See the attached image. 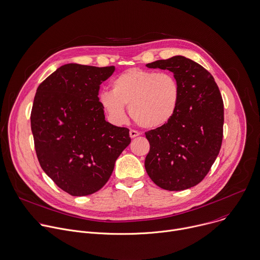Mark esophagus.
Instances as JSON below:
<instances>
[{
    "label": "esophagus",
    "instance_id": "esophagus-1",
    "mask_svg": "<svg viewBox=\"0 0 260 260\" xmlns=\"http://www.w3.org/2000/svg\"><path fill=\"white\" fill-rule=\"evenodd\" d=\"M129 136H131V138H132V139H134V138L139 137V136H140V134H139L137 131H135V129H131V131H129Z\"/></svg>",
    "mask_w": 260,
    "mask_h": 260
}]
</instances>
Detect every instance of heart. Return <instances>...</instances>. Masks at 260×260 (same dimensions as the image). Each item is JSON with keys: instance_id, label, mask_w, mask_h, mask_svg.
Returning <instances> with one entry per match:
<instances>
[{"instance_id": "b5f03b06", "label": "heart", "mask_w": 260, "mask_h": 260, "mask_svg": "<svg viewBox=\"0 0 260 260\" xmlns=\"http://www.w3.org/2000/svg\"><path fill=\"white\" fill-rule=\"evenodd\" d=\"M112 92H102L99 103L114 124L126 120L124 106L141 127L158 129L177 115L181 103V86L170 72L129 68L111 82Z\"/></svg>"}]
</instances>
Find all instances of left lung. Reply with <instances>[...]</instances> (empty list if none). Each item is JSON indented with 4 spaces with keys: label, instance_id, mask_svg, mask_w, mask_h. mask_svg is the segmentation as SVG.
<instances>
[{
    "label": "left lung",
    "instance_id": "8db88e82",
    "mask_svg": "<svg viewBox=\"0 0 260 260\" xmlns=\"http://www.w3.org/2000/svg\"><path fill=\"white\" fill-rule=\"evenodd\" d=\"M146 66L174 72L182 94L174 119L161 128L145 133L150 144L146 171L164 190L192 188L207 176L221 147V94L211 73L186 57L175 56Z\"/></svg>",
    "mask_w": 260,
    "mask_h": 260
}]
</instances>
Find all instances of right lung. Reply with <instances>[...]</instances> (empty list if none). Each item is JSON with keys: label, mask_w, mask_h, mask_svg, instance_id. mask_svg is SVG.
<instances>
[{"label": "right lung", "mask_w": 260, "mask_h": 260, "mask_svg": "<svg viewBox=\"0 0 260 260\" xmlns=\"http://www.w3.org/2000/svg\"><path fill=\"white\" fill-rule=\"evenodd\" d=\"M114 70L66 64L37 90L30 124L38 160L51 180L72 196L103 188L131 143L129 129L107 122L99 103L100 85Z\"/></svg>", "instance_id": "add662e5"}]
</instances>
